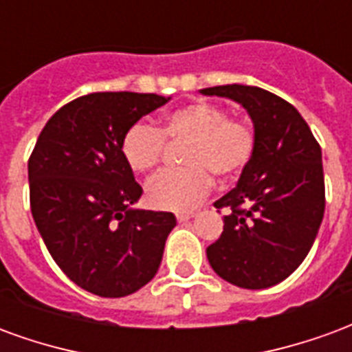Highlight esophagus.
<instances>
[{"mask_svg":"<svg viewBox=\"0 0 352 352\" xmlns=\"http://www.w3.org/2000/svg\"><path fill=\"white\" fill-rule=\"evenodd\" d=\"M192 217H194V213H179L177 214V221L186 222V221H190Z\"/></svg>","mask_w":352,"mask_h":352,"instance_id":"obj_1","label":"esophagus"}]
</instances>
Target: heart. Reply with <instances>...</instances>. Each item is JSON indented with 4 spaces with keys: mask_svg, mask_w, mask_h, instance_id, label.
<instances>
[{
    "mask_svg": "<svg viewBox=\"0 0 352 352\" xmlns=\"http://www.w3.org/2000/svg\"><path fill=\"white\" fill-rule=\"evenodd\" d=\"M166 141H186L181 156L186 166L162 171L146 183L148 204L164 211L194 209L211 190V173L230 181L243 171L254 153L251 126L228 118L226 109L206 101L168 113L160 130L145 122L131 124L124 131L120 153L133 171L145 173L162 162Z\"/></svg>",
    "mask_w": 352,
    "mask_h": 352,
    "instance_id": "heart-1",
    "label": "heart"
}]
</instances>
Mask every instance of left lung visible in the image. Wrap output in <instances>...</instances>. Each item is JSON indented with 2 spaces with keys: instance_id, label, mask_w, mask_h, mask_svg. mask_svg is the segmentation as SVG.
<instances>
[{
  "instance_id": "8db88e82",
  "label": "left lung",
  "mask_w": 352,
  "mask_h": 352,
  "mask_svg": "<svg viewBox=\"0 0 352 352\" xmlns=\"http://www.w3.org/2000/svg\"><path fill=\"white\" fill-rule=\"evenodd\" d=\"M199 92L237 101L254 126L251 162L236 188L214 201L228 214L207 260L236 287H273L302 264L324 217L320 146L294 105L264 88L224 85Z\"/></svg>"
}]
</instances>
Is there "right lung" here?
<instances>
[{"label":"right lung","mask_w":352,"mask_h":352,"mask_svg":"<svg viewBox=\"0 0 352 352\" xmlns=\"http://www.w3.org/2000/svg\"><path fill=\"white\" fill-rule=\"evenodd\" d=\"M158 94L96 92L58 109L28 162L35 226L60 270L101 298L145 287L175 214L133 209L143 188L124 162V131L166 105Z\"/></svg>","instance_id":"obj_1"}]
</instances>
